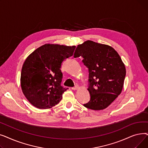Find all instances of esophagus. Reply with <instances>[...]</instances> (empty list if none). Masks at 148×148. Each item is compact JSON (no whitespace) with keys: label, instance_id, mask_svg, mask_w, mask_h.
Listing matches in <instances>:
<instances>
[{"label":"esophagus","instance_id":"34e87169","mask_svg":"<svg viewBox=\"0 0 148 148\" xmlns=\"http://www.w3.org/2000/svg\"><path fill=\"white\" fill-rule=\"evenodd\" d=\"M79 89V86H77H77L72 88L73 90H77V89Z\"/></svg>","mask_w":148,"mask_h":148}]
</instances>
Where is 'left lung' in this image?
Masks as SVG:
<instances>
[{"label":"left lung","instance_id":"1","mask_svg":"<svg viewBox=\"0 0 148 148\" xmlns=\"http://www.w3.org/2000/svg\"><path fill=\"white\" fill-rule=\"evenodd\" d=\"M80 56L89 71L90 99L83 106L103 110L121 94L126 75L125 65L112 47L89 40L77 45L74 57Z\"/></svg>","mask_w":148,"mask_h":148}]
</instances>
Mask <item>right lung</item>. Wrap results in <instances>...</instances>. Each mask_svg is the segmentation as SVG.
Here are the masks:
<instances>
[{"label":"right lung","mask_w":148,"mask_h":148,"mask_svg":"<svg viewBox=\"0 0 148 148\" xmlns=\"http://www.w3.org/2000/svg\"><path fill=\"white\" fill-rule=\"evenodd\" d=\"M75 46L46 44L26 58L21 73V87L26 98L38 108L58 104L68 88L61 86L63 61L73 55Z\"/></svg>","instance_id":"1"}]
</instances>
